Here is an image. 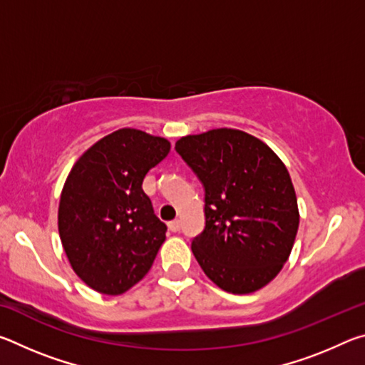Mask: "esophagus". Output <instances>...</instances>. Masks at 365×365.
<instances>
[{
    "label": "esophagus",
    "mask_w": 365,
    "mask_h": 365,
    "mask_svg": "<svg viewBox=\"0 0 365 365\" xmlns=\"http://www.w3.org/2000/svg\"><path fill=\"white\" fill-rule=\"evenodd\" d=\"M180 220H172L169 222V228L172 232H180Z\"/></svg>",
    "instance_id": "34e87169"
}]
</instances>
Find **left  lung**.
<instances>
[{
	"label": "left lung",
	"instance_id": "obj_1",
	"mask_svg": "<svg viewBox=\"0 0 365 365\" xmlns=\"http://www.w3.org/2000/svg\"><path fill=\"white\" fill-rule=\"evenodd\" d=\"M175 151L205 187L206 227L191 242L197 264L224 292L261 289L288 261L299 227L285 164L235 128L187 135Z\"/></svg>",
	"mask_w": 365,
	"mask_h": 365
}]
</instances>
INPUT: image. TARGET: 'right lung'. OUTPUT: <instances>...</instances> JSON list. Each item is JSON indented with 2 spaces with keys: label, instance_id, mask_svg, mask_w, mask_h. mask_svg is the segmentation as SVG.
I'll use <instances>...</instances> for the list:
<instances>
[{
  "label": "right lung",
  "instance_id": "obj_1",
  "mask_svg": "<svg viewBox=\"0 0 365 365\" xmlns=\"http://www.w3.org/2000/svg\"><path fill=\"white\" fill-rule=\"evenodd\" d=\"M165 138L120 128L88 148L66 178L58 228L76 274L103 294H122L151 269L165 227L141 188L168 156Z\"/></svg>",
  "mask_w": 365,
  "mask_h": 365
}]
</instances>
